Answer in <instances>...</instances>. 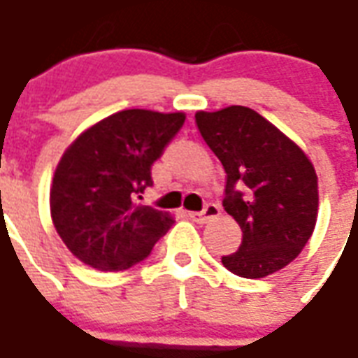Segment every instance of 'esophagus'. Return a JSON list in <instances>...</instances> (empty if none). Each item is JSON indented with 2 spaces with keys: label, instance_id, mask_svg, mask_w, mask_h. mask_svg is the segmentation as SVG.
I'll list each match as a JSON object with an SVG mask.
<instances>
[{
  "label": "esophagus",
  "instance_id": "1",
  "mask_svg": "<svg viewBox=\"0 0 358 358\" xmlns=\"http://www.w3.org/2000/svg\"><path fill=\"white\" fill-rule=\"evenodd\" d=\"M218 215H220V207L215 205V203H209L201 213H187V217L192 218L194 222H199V224H203V222H209L210 218H217Z\"/></svg>",
  "mask_w": 358,
  "mask_h": 358
}]
</instances>
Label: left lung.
Segmentation results:
<instances>
[{"label":"left lung","instance_id":"8db88e82","mask_svg":"<svg viewBox=\"0 0 358 358\" xmlns=\"http://www.w3.org/2000/svg\"><path fill=\"white\" fill-rule=\"evenodd\" d=\"M199 134L226 172L222 207L243 232L222 257L241 278H264L299 255L318 213L316 172L307 155L257 110L232 105L195 115Z\"/></svg>","mask_w":358,"mask_h":358}]
</instances>
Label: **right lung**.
<instances>
[{"label": "right lung", "mask_w": 358, "mask_h": 358, "mask_svg": "<svg viewBox=\"0 0 358 358\" xmlns=\"http://www.w3.org/2000/svg\"><path fill=\"white\" fill-rule=\"evenodd\" d=\"M184 113L128 109L80 134L61 157L50 205L55 230L76 259L118 272L148 259L174 220L140 205L151 166L184 126Z\"/></svg>", "instance_id": "add662e5"}]
</instances>
